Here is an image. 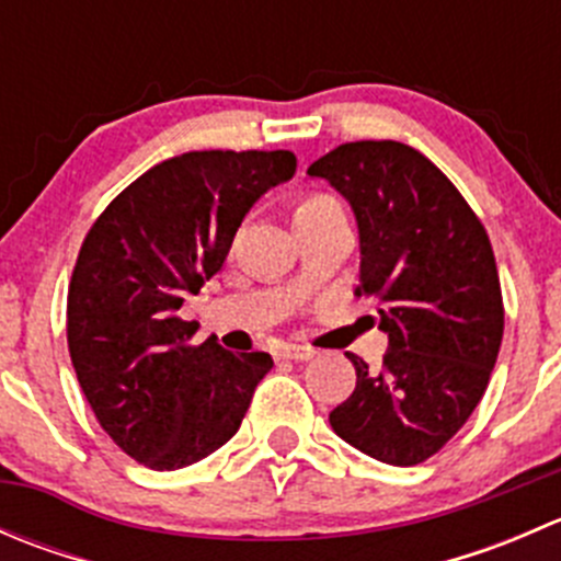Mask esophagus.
<instances>
[{
  "instance_id": "34e87169",
  "label": "esophagus",
  "mask_w": 561,
  "mask_h": 561,
  "mask_svg": "<svg viewBox=\"0 0 561 561\" xmlns=\"http://www.w3.org/2000/svg\"><path fill=\"white\" fill-rule=\"evenodd\" d=\"M314 355L312 347H304V344H282L279 358L285 360H309Z\"/></svg>"
}]
</instances>
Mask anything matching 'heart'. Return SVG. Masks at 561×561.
<instances>
[{
    "label": "heart",
    "instance_id": "1",
    "mask_svg": "<svg viewBox=\"0 0 561 561\" xmlns=\"http://www.w3.org/2000/svg\"><path fill=\"white\" fill-rule=\"evenodd\" d=\"M328 206H339V203L333 201L331 195H309V197H304L301 203H298V208H296V217H301V214H312V211H320V208H328Z\"/></svg>",
    "mask_w": 561,
    "mask_h": 561
}]
</instances>
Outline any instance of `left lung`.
Masks as SVG:
<instances>
[{
  "label": "left lung",
  "mask_w": 561,
  "mask_h": 561,
  "mask_svg": "<svg viewBox=\"0 0 561 561\" xmlns=\"http://www.w3.org/2000/svg\"><path fill=\"white\" fill-rule=\"evenodd\" d=\"M347 197L360 282L388 333L382 369L358 355L355 390L328 415L360 454L415 467L467 423L489 388L505 331L489 233L432 160L399 140L342 144L309 165Z\"/></svg>",
  "instance_id": "left-lung-1"
}]
</instances>
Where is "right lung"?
Returning <instances> with one entry per match:
<instances>
[{"instance_id": "right-lung-1", "label": "right lung", "mask_w": 561, "mask_h": 561, "mask_svg": "<svg viewBox=\"0 0 561 561\" xmlns=\"http://www.w3.org/2000/svg\"><path fill=\"white\" fill-rule=\"evenodd\" d=\"M296 173L293 151H186L118 192L92 225L67 290V347L100 426L157 472L222 448L268 353L190 344L184 298L222 268L260 195Z\"/></svg>"}]
</instances>
